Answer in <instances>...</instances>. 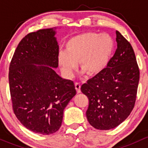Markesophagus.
<instances>
[{
	"mask_svg": "<svg viewBox=\"0 0 148 148\" xmlns=\"http://www.w3.org/2000/svg\"><path fill=\"white\" fill-rule=\"evenodd\" d=\"M75 88L76 89H77V93H80V92H81V89H81V84H80L79 83H75Z\"/></svg>",
	"mask_w": 148,
	"mask_h": 148,
	"instance_id": "1",
	"label": "esophagus"
}]
</instances>
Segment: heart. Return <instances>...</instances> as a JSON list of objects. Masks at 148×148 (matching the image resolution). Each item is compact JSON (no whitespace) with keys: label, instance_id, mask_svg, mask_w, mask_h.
Returning a JSON list of instances; mask_svg holds the SVG:
<instances>
[{"label":"heart","instance_id":"heart-1","mask_svg":"<svg viewBox=\"0 0 148 148\" xmlns=\"http://www.w3.org/2000/svg\"><path fill=\"white\" fill-rule=\"evenodd\" d=\"M114 47V40L108 34H79L66 41L65 51H60L58 55V64L66 77H72L78 62L84 73L95 75L106 68Z\"/></svg>","mask_w":148,"mask_h":148}]
</instances>
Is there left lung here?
Masks as SVG:
<instances>
[{"label":"left lung","instance_id":"obj_1","mask_svg":"<svg viewBox=\"0 0 148 148\" xmlns=\"http://www.w3.org/2000/svg\"><path fill=\"white\" fill-rule=\"evenodd\" d=\"M117 49L107 67L82 85L89 99L86 115L98 130L113 129L131 113L136 100L140 71L131 44L116 31Z\"/></svg>","mask_w":148,"mask_h":148}]
</instances>
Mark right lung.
<instances>
[{
	"label": "right lung",
	"mask_w": 148,
	"mask_h": 148,
	"mask_svg": "<svg viewBox=\"0 0 148 148\" xmlns=\"http://www.w3.org/2000/svg\"><path fill=\"white\" fill-rule=\"evenodd\" d=\"M56 28L26 35L18 45L9 67L13 110L29 130L41 135L60 128L64 110L76 95L73 81L55 71L59 55Z\"/></svg>",
	"instance_id": "obj_1"
}]
</instances>
